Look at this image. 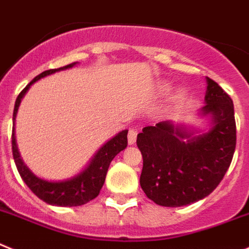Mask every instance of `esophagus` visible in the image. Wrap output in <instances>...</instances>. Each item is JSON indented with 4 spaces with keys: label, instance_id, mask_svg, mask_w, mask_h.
I'll return each instance as SVG.
<instances>
[{
    "label": "esophagus",
    "instance_id": "obj_1",
    "mask_svg": "<svg viewBox=\"0 0 249 249\" xmlns=\"http://www.w3.org/2000/svg\"><path fill=\"white\" fill-rule=\"evenodd\" d=\"M136 138H138V131L135 129H130L129 134H127V142H129V145L135 144Z\"/></svg>",
    "mask_w": 249,
    "mask_h": 249
}]
</instances>
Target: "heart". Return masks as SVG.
Segmentation results:
<instances>
[{
    "mask_svg": "<svg viewBox=\"0 0 249 249\" xmlns=\"http://www.w3.org/2000/svg\"><path fill=\"white\" fill-rule=\"evenodd\" d=\"M169 90V86H167L166 83H163V84H161L160 86V91L161 93H166V91ZM180 97V95H178Z\"/></svg>",
    "mask_w": 249,
    "mask_h": 249,
    "instance_id": "b5f03b06",
    "label": "heart"
}]
</instances>
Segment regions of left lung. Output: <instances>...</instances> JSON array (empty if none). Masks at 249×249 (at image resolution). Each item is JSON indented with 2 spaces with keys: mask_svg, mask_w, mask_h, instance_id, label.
I'll list each match as a JSON object with an SVG mask.
<instances>
[{
  "mask_svg": "<svg viewBox=\"0 0 249 249\" xmlns=\"http://www.w3.org/2000/svg\"><path fill=\"white\" fill-rule=\"evenodd\" d=\"M206 104L198 115L210 116L208 131L166 120L138 134L142 155L140 186L156 205L181 207L202 200L230 167L236 149L233 102L214 80L206 78Z\"/></svg>",
  "mask_w": 249,
  "mask_h": 249,
  "instance_id": "left-lung-1",
  "label": "left lung"
}]
</instances>
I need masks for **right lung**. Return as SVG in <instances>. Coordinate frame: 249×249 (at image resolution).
I'll use <instances>...</instances> for the list:
<instances>
[{
	"label": "right lung",
	"mask_w": 249,
	"mask_h": 249,
	"mask_svg": "<svg viewBox=\"0 0 249 249\" xmlns=\"http://www.w3.org/2000/svg\"><path fill=\"white\" fill-rule=\"evenodd\" d=\"M75 63L68 64L66 67L58 69H49V71H43L39 75L35 78L32 82L19 93L15 103V110H13V129H12V154L15 159L16 166L21 175L22 180L26 182V185L31 189V191L42 201L47 202L48 205L60 206V207H73V206H82L89 201L94 200L99 195L103 185H104L105 176L108 172L109 165L113 161L120 151L127 146V130H123L120 133L116 134L114 138L107 141L91 158L89 163L87 165L79 174L71 178H67L63 181H48L44 178H38L27 167L26 163L21 159L19 155L17 142H16L15 135V122L16 115L18 111L19 104L22 99L31 88L33 83L39 80L41 78L51 75L55 71H66V69L71 68L77 66Z\"/></svg>",
	"instance_id": "add662e5"
}]
</instances>
